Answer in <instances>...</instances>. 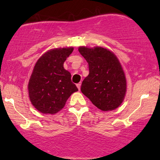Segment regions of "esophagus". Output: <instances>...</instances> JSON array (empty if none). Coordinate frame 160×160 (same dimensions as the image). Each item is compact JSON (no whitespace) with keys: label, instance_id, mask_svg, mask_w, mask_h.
Returning <instances> with one entry per match:
<instances>
[{"label":"esophagus","instance_id":"esophagus-1","mask_svg":"<svg viewBox=\"0 0 160 160\" xmlns=\"http://www.w3.org/2000/svg\"><path fill=\"white\" fill-rule=\"evenodd\" d=\"M77 86H78V89H79V90H80V86H81V82H79V83L77 84Z\"/></svg>","mask_w":160,"mask_h":160}]
</instances>
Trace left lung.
Returning <instances> with one entry per match:
<instances>
[{"label":"left lung","instance_id":"left-lung-1","mask_svg":"<svg viewBox=\"0 0 160 160\" xmlns=\"http://www.w3.org/2000/svg\"><path fill=\"white\" fill-rule=\"evenodd\" d=\"M78 50L88 62L89 70L82 82V94L102 111L115 110L122 104L126 92V77L118 58L101 47H80Z\"/></svg>","mask_w":160,"mask_h":160}]
</instances>
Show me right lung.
Instances as JSON below:
<instances>
[{
	"instance_id": "add662e5",
	"label": "right lung",
	"mask_w": 160,
	"mask_h": 160,
	"mask_svg": "<svg viewBox=\"0 0 160 160\" xmlns=\"http://www.w3.org/2000/svg\"><path fill=\"white\" fill-rule=\"evenodd\" d=\"M73 50V47L51 49L36 62L28 88L31 102L38 111L55 114L64 108L71 95L78 91L70 72L63 67Z\"/></svg>"
}]
</instances>
